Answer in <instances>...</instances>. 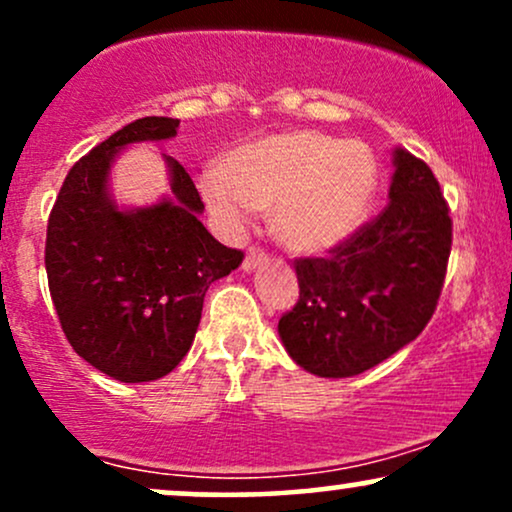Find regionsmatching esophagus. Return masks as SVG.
Instances as JSON below:
<instances>
[{"instance_id": "obj_1", "label": "esophagus", "mask_w": 512, "mask_h": 512, "mask_svg": "<svg viewBox=\"0 0 512 512\" xmlns=\"http://www.w3.org/2000/svg\"><path fill=\"white\" fill-rule=\"evenodd\" d=\"M262 262H267V252L260 248H250L248 255H245V260H243V269L245 272H252V269L260 267Z\"/></svg>"}]
</instances>
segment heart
Returning a JSON list of instances; mask_svg holds the SVG:
<instances>
[{
	"label": "heart",
	"instance_id": "heart-1",
	"mask_svg": "<svg viewBox=\"0 0 512 512\" xmlns=\"http://www.w3.org/2000/svg\"><path fill=\"white\" fill-rule=\"evenodd\" d=\"M375 187L378 166L366 144L313 129L252 139L202 175V195L223 226L238 231L252 209H272V233L293 252L344 243L366 219Z\"/></svg>",
	"mask_w": 512,
	"mask_h": 512
}]
</instances>
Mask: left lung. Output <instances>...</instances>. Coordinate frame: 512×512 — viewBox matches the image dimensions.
<instances>
[{"label":"left lung","instance_id":"left-lung-1","mask_svg":"<svg viewBox=\"0 0 512 512\" xmlns=\"http://www.w3.org/2000/svg\"><path fill=\"white\" fill-rule=\"evenodd\" d=\"M452 245V219L433 170L395 149L390 202L334 245L330 257H298L301 296L279 320L298 366L351 378L414 342L436 310Z\"/></svg>","mask_w":512,"mask_h":512}]
</instances>
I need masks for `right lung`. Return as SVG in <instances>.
Masks as SVG:
<instances>
[{"label": "right lung", "instance_id": "obj_1", "mask_svg": "<svg viewBox=\"0 0 512 512\" xmlns=\"http://www.w3.org/2000/svg\"><path fill=\"white\" fill-rule=\"evenodd\" d=\"M180 120L142 117L74 163L45 240V269L64 337L84 361L120 383L168 375L190 351L204 293L243 262L199 221L190 173L166 156L170 192L154 207L117 209L108 195L115 154L161 142Z\"/></svg>", "mask_w": 512, "mask_h": 512}]
</instances>
